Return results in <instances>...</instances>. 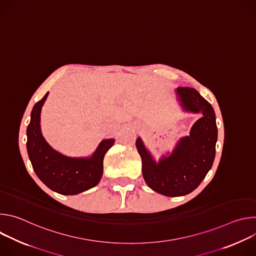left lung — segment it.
<instances>
[{
    "mask_svg": "<svg viewBox=\"0 0 256 256\" xmlns=\"http://www.w3.org/2000/svg\"><path fill=\"white\" fill-rule=\"evenodd\" d=\"M175 93L184 112L202 114L190 136L181 138L172 152L162 155L158 162L140 136L136 142L146 184L166 196L188 194L200 184L212 166L218 138L212 106L194 88L178 87Z\"/></svg>",
    "mask_w": 256,
    "mask_h": 256,
    "instance_id": "8db88e82",
    "label": "left lung"
}]
</instances>
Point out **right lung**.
Returning <instances> with one entry per match:
<instances>
[{
  "instance_id": "add662e5",
  "label": "right lung",
  "mask_w": 256,
  "mask_h": 256,
  "mask_svg": "<svg viewBox=\"0 0 256 256\" xmlns=\"http://www.w3.org/2000/svg\"><path fill=\"white\" fill-rule=\"evenodd\" d=\"M48 96L33 106L27 126V153L33 170L52 190L72 196L96 186L102 177L103 159L116 140H102L90 157H68L52 148L42 134L40 114Z\"/></svg>"
}]
</instances>
